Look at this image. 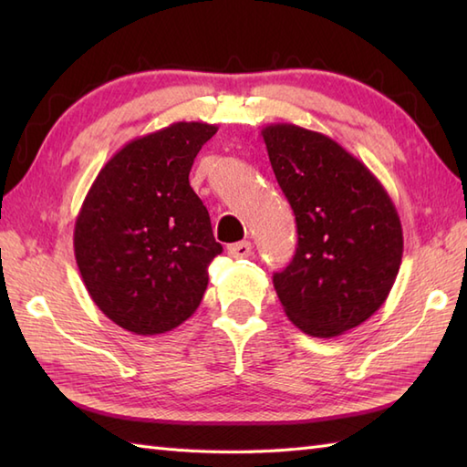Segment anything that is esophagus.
<instances>
[{
	"mask_svg": "<svg viewBox=\"0 0 467 467\" xmlns=\"http://www.w3.org/2000/svg\"><path fill=\"white\" fill-rule=\"evenodd\" d=\"M251 243L249 241H241V243H234V244H228V254L233 256V259H244V256L251 254Z\"/></svg>",
	"mask_w": 467,
	"mask_h": 467,
	"instance_id": "esophagus-1",
	"label": "esophagus"
}]
</instances>
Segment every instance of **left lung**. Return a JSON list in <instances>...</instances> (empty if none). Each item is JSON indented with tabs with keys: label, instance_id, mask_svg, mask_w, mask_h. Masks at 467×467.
Masks as SVG:
<instances>
[{
	"label": "left lung",
	"instance_id": "1",
	"mask_svg": "<svg viewBox=\"0 0 467 467\" xmlns=\"http://www.w3.org/2000/svg\"><path fill=\"white\" fill-rule=\"evenodd\" d=\"M273 172L296 221V251L273 275L286 317L306 335L337 337L379 309L400 273L403 231L373 172L321 132L263 130Z\"/></svg>",
	"mask_w": 467,
	"mask_h": 467
}]
</instances>
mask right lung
Masks as SVG:
<instances>
[{"label":"right lung","mask_w":467,"mask_h":467,"mask_svg":"<svg viewBox=\"0 0 467 467\" xmlns=\"http://www.w3.org/2000/svg\"><path fill=\"white\" fill-rule=\"evenodd\" d=\"M218 128L174 122L120 148L98 172L78 213L74 254L108 319L134 335H161L202 301L208 265L223 253L191 188L196 154Z\"/></svg>","instance_id":"obj_1"}]
</instances>
